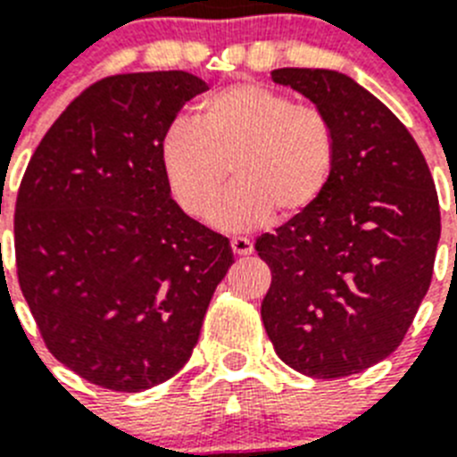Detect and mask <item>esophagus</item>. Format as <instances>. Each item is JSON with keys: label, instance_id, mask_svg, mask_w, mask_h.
<instances>
[{"label": "esophagus", "instance_id": "34e87169", "mask_svg": "<svg viewBox=\"0 0 457 457\" xmlns=\"http://www.w3.org/2000/svg\"><path fill=\"white\" fill-rule=\"evenodd\" d=\"M231 249L233 253H237V256H249V253L253 252V242L249 240V237L237 236L231 240Z\"/></svg>", "mask_w": 457, "mask_h": 457}]
</instances>
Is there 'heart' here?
Instances as JSON below:
<instances>
[{"label": "heart", "mask_w": 457, "mask_h": 457, "mask_svg": "<svg viewBox=\"0 0 457 457\" xmlns=\"http://www.w3.org/2000/svg\"><path fill=\"white\" fill-rule=\"evenodd\" d=\"M237 183L212 210L221 231H252L281 215L316 205L337 167V132L316 104L240 82L210 93L192 120H176L160 146L171 199L185 215L204 220L228 178Z\"/></svg>", "instance_id": "obj_1"}]
</instances>
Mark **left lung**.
Wrapping results in <instances>:
<instances>
[{
	"label": "left lung",
	"mask_w": 457,
	"mask_h": 457,
	"mask_svg": "<svg viewBox=\"0 0 457 457\" xmlns=\"http://www.w3.org/2000/svg\"><path fill=\"white\" fill-rule=\"evenodd\" d=\"M277 84L322 109L337 167L306 212L256 240L272 270L265 332L297 373H361L405 338L433 278L442 224L421 148L386 104L325 68H278Z\"/></svg>",
	"instance_id": "obj_1"
}]
</instances>
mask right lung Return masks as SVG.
Returning a JSON list of instances; mask_svg holds the SVG:
<instances>
[{
	"label": "right lung",
	"instance_id": "obj_1",
	"mask_svg": "<svg viewBox=\"0 0 457 457\" xmlns=\"http://www.w3.org/2000/svg\"><path fill=\"white\" fill-rule=\"evenodd\" d=\"M192 72L112 75L72 100L38 144L15 204L18 281L47 350L112 391L173 378L199 341L228 237L171 199L160 146Z\"/></svg>",
	"mask_w": 457,
	"mask_h": 457
}]
</instances>
